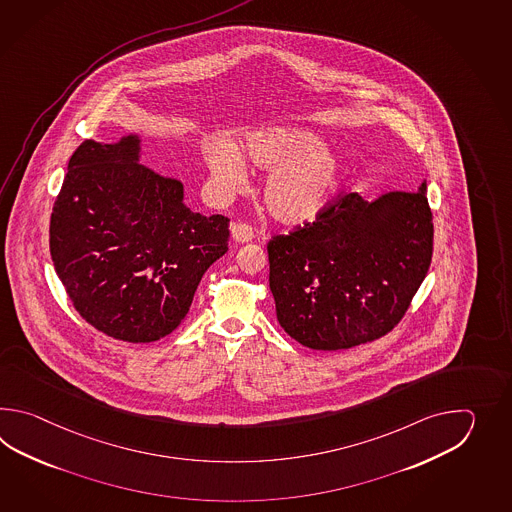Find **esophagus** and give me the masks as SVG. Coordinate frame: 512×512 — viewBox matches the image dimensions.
<instances>
[{
	"instance_id": "34e87169",
	"label": "esophagus",
	"mask_w": 512,
	"mask_h": 512,
	"mask_svg": "<svg viewBox=\"0 0 512 512\" xmlns=\"http://www.w3.org/2000/svg\"><path fill=\"white\" fill-rule=\"evenodd\" d=\"M230 234L238 243H247V241H251L254 238V230L247 223H234L230 227Z\"/></svg>"
}]
</instances>
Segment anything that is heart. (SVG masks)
<instances>
[{
  "instance_id": "1",
  "label": "heart",
  "mask_w": 512,
  "mask_h": 512,
  "mask_svg": "<svg viewBox=\"0 0 512 512\" xmlns=\"http://www.w3.org/2000/svg\"><path fill=\"white\" fill-rule=\"evenodd\" d=\"M247 152L252 163L271 170L263 201L282 223L298 225L318 218L342 181L340 159L326 152L324 142L311 131L289 126L258 131L249 137ZM205 159L221 194H234L247 183V164L232 142L208 144Z\"/></svg>"
}]
</instances>
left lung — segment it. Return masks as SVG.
<instances>
[{
  "label": "left lung",
  "instance_id": "8db88e82",
  "mask_svg": "<svg viewBox=\"0 0 512 512\" xmlns=\"http://www.w3.org/2000/svg\"><path fill=\"white\" fill-rule=\"evenodd\" d=\"M432 251L426 183L371 203L355 192L338 196L315 221L267 245L278 322L296 342L320 351L384 337L408 311Z\"/></svg>",
  "mask_w": 512,
  "mask_h": 512
}]
</instances>
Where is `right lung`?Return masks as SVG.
I'll list each match as a JSON object with an SVG mask.
<instances>
[{"instance_id":"add662e5","label":"right lung","mask_w":512,"mask_h":512,"mask_svg":"<svg viewBox=\"0 0 512 512\" xmlns=\"http://www.w3.org/2000/svg\"><path fill=\"white\" fill-rule=\"evenodd\" d=\"M141 141H84L56 197L49 247L78 315L108 337L146 344L185 318L197 285L229 251V218L201 216L183 185L139 163Z\"/></svg>"}]
</instances>
